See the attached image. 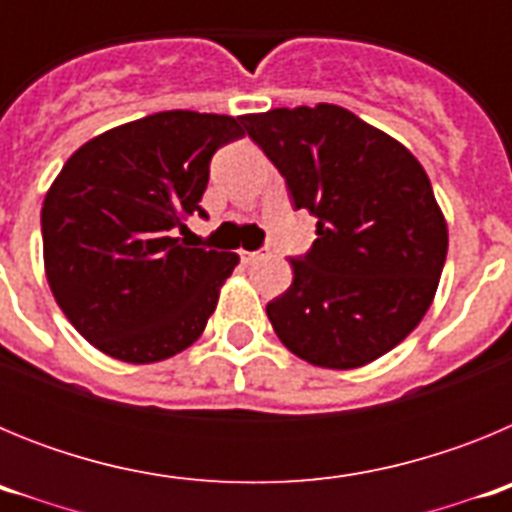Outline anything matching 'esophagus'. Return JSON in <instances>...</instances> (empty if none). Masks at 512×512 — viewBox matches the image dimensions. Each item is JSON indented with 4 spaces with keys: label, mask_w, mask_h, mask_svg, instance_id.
<instances>
[{
    "label": "esophagus",
    "mask_w": 512,
    "mask_h": 512,
    "mask_svg": "<svg viewBox=\"0 0 512 512\" xmlns=\"http://www.w3.org/2000/svg\"><path fill=\"white\" fill-rule=\"evenodd\" d=\"M269 256V248H259V251H241V261L243 264H256L259 259Z\"/></svg>",
    "instance_id": "esophagus-1"
}]
</instances>
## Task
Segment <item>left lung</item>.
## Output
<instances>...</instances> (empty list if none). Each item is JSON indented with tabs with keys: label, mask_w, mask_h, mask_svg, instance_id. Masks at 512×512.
<instances>
[{
	"label": "left lung",
	"mask_w": 512,
	"mask_h": 512,
	"mask_svg": "<svg viewBox=\"0 0 512 512\" xmlns=\"http://www.w3.org/2000/svg\"><path fill=\"white\" fill-rule=\"evenodd\" d=\"M318 238L266 305L279 341L325 369H356L397 346L431 307L449 251L418 158L338 104L243 115Z\"/></svg>",
	"instance_id": "left-lung-1"
}]
</instances>
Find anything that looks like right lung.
Wrapping results in <instances>:
<instances>
[{
  "mask_svg": "<svg viewBox=\"0 0 512 512\" xmlns=\"http://www.w3.org/2000/svg\"><path fill=\"white\" fill-rule=\"evenodd\" d=\"M241 117L169 110L97 135L66 161L40 212L45 277L63 315L112 359L153 364L192 346L238 256L187 248L217 148Z\"/></svg>",
  "mask_w": 512,
  "mask_h": 512,
  "instance_id": "obj_1",
  "label": "right lung"
}]
</instances>
